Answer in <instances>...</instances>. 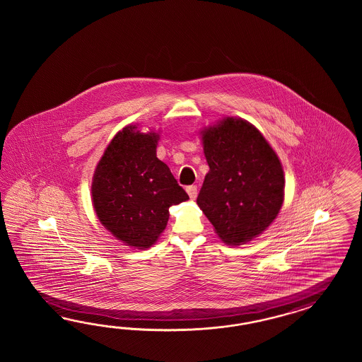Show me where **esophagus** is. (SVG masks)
Segmentation results:
<instances>
[{"label": "esophagus", "instance_id": "1", "mask_svg": "<svg viewBox=\"0 0 362 362\" xmlns=\"http://www.w3.org/2000/svg\"><path fill=\"white\" fill-rule=\"evenodd\" d=\"M187 194L191 199H195L197 197V186H188L186 188Z\"/></svg>", "mask_w": 362, "mask_h": 362}]
</instances>
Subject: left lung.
I'll use <instances>...</instances> for the list:
<instances>
[{"instance_id": "8db88e82", "label": "left lung", "mask_w": 362, "mask_h": 362, "mask_svg": "<svg viewBox=\"0 0 362 362\" xmlns=\"http://www.w3.org/2000/svg\"><path fill=\"white\" fill-rule=\"evenodd\" d=\"M203 146L209 171L197 206L224 243L252 240L274 221L284 200L277 155L256 127L236 118L203 132Z\"/></svg>"}]
</instances>
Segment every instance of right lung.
Returning a JSON list of instances; mask_svg holds the SVG:
<instances>
[{
    "mask_svg": "<svg viewBox=\"0 0 362 362\" xmlns=\"http://www.w3.org/2000/svg\"><path fill=\"white\" fill-rule=\"evenodd\" d=\"M158 135L127 126L110 142L93 177L99 221L119 240L144 250L167 226L168 209L188 199L168 165L156 158Z\"/></svg>",
    "mask_w": 362,
    "mask_h": 362,
    "instance_id": "1",
    "label": "right lung"
}]
</instances>
